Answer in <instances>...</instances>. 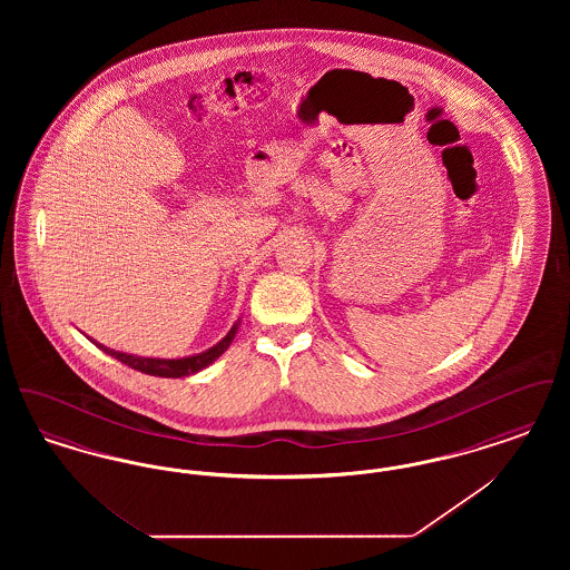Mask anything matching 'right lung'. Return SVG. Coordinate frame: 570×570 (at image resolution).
<instances>
[{
	"mask_svg": "<svg viewBox=\"0 0 570 570\" xmlns=\"http://www.w3.org/2000/svg\"><path fill=\"white\" fill-rule=\"evenodd\" d=\"M237 328H239V321H237V323L233 325V328H230V331H228V333L217 342L214 348H209V351H205V353L184 356V358H151V356H136V354L112 351V348H107V346H102V344H98V342H94V340H91V342H94L100 351H105V353L110 354V356H115L117 361L126 363L128 367L138 370V372H142V374L160 376V379H181V376H190V374H196V372L205 370L207 365H212V363L216 361L217 356L230 346V342L235 340Z\"/></svg>",
	"mask_w": 570,
	"mask_h": 570,
	"instance_id": "right-lung-1",
	"label": "right lung"
}]
</instances>
